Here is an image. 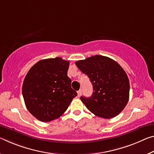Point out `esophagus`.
Returning a JSON list of instances; mask_svg holds the SVG:
<instances>
[{
	"label": "esophagus",
	"instance_id": "esophagus-1",
	"mask_svg": "<svg viewBox=\"0 0 154 154\" xmlns=\"http://www.w3.org/2000/svg\"><path fill=\"white\" fill-rule=\"evenodd\" d=\"M82 90H78V91H77V96H78V97H80V96H81V94H82Z\"/></svg>",
	"mask_w": 154,
	"mask_h": 154
}]
</instances>
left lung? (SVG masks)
<instances>
[{
    "instance_id": "left-lung-1",
    "label": "left lung",
    "mask_w": 154,
    "mask_h": 154,
    "mask_svg": "<svg viewBox=\"0 0 154 154\" xmlns=\"http://www.w3.org/2000/svg\"><path fill=\"white\" fill-rule=\"evenodd\" d=\"M75 64L93 86L91 97H81L86 108L101 118L118 115L125 108L130 95V82L125 70L114 60L98 55L77 61Z\"/></svg>"
}]
</instances>
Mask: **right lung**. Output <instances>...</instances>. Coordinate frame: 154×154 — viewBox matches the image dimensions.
I'll use <instances>...</instances> for the list:
<instances>
[{
	"label": "right lung",
	"instance_id": "obj_1",
	"mask_svg": "<svg viewBox=\"0 0 154 154\" xmlns=\"http://www.w3.org/2000/svg\"><path fill=\"white\" fill-rule=\"evenodd\" d=\"M69 62L61 57L39 61L30 68L23 84V95L29 112L42 122L64 113L77 92L68 77Z\"/></svg>",
	"mask_w": 154,
	"mask_h": 154
}]
</instances>
